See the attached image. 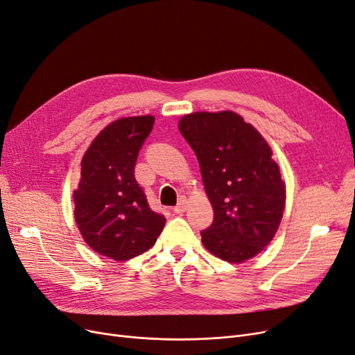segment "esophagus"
<instances>
[{
    "instance_id": "1",
    "label": "esophagus",
    "mask_w": 355,
    "mask_h": 355,
    "mask_svg": "<svg viewBox=\"0 0 355 355\" xmlns=\"http://www.w3.org/2000/svg\"><path fill=\"white\" fill-rule=\"evenodd\" d=\"M186 209H187V202H186V200H184V198H181L180 202H178V205L173 209V211L177 213V214H180V213L186 211Z\"/></svg>"
}]
</instances>
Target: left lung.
Here are the masks:
<instances>
[{
    "mask_svg": "<svg viewBox=\"0 0 355 355\" xmlns=\"http://www.w3.org/2000/svg\"><path fill=\"white\" fill-rule=\"evenodd\" d=\"M178 129L198 159L214 211L200 232L203 245L227 263L255 257L275 235L286 205L268 144L234 112L187 114Z\"/></svg>",
    "mask_w": 355,
    "mask_h": 355,
    "instance_id": "left-lung-1",
    "label": "left lung"
}]
</instances>
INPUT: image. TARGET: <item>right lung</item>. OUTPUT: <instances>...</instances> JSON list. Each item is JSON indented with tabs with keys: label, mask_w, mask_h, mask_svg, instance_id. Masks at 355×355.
<instances>
[{
	"label": "right lung",
	"mask_w": 355,
	"mask_h": 355,
	"mask_svg": "<svg viewBox=\"0 0 355 355\" xmlns=\"http://www.w3.org/2000/svg\"><path fill=\"white\" fill-rule=\"evenodd\" d=\"M155 117H125L96 137L81 162V181L73 193L75 222L96 252L117 261L148 251L165 226L135 178L137 155Z\"/></svg>",
	"instance_id": "right-lung-1"
}]
</instances>
